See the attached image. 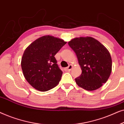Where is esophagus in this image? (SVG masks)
Returning a JSON list of instances; mask_svg holds the SVG:
<instances>
[{
	"mask_svg": "<svg viewBox=\"0 0 124 124\" xmlns=\"http://www.w3.org/2000/svg\"><path fill=\"white\" fill-rule=\"evenodd\" d=\"M73 68V66L72 65H71V64H70L68 67L67 68H66L65 69V70H67V71H70L71 69H72Z\"/></svg>",
	"mask_w": 124,
	"mask_h": 124,
	"instance_id": "esophagus-1",
	"label": "esophagus"
}]
</instances>
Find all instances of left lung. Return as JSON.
Segmentation results:
<instances>
[{
  "label": "left lung",
  "mask_w": 124,
  "mask_h": 124,
  "mask_svg": "<svg viewBox=\"0 0 124 124\" xmlns=\"http://www.w3.org/2000/svg\"><path fill=\"white\" fill-rule=\"evenodd\" d=\"M68 45L77 55L82 69V73L75 79L77 85L88 91L103 86L112 71V59L107 49L90 37L74 38Z\"/></svg>",
  "instance_id": "obj_1"
}]
</instances>
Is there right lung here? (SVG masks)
I'll return each mask as SVG.
<instances>
[{
	"label": "right lung",
	"mask_w": 124,
	"mask_h": 124,
	"mask_svg": "<svg viewBox=\"0 0 124 124\" xmlns=\"http://www.w3.org/2000/svg\"><path fill=\"white\" fill-rule=\"evenodd\" d=\"M66 43L62 39L45 35L25 49L21 59V68L25 79L34 89L46 91L58 85L62 72L55 55Z\"/></svg>",
	"instance_id": "right-lung-1"
}]
</instances>
